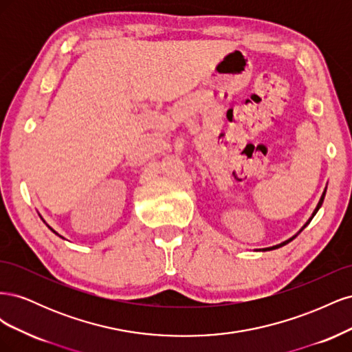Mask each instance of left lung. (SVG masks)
<instances>
[{
	"instance_id": "obj_1",
	"label": "left lung",
	"mask_w": 352,
	"mask_h": 352,
	"mask_svg": "<svg viewBox=\"0 0 352 352\" xmlns=\"http://www.w3.org/2000/svg\"><path fill=\"white\" fill-rule=\"evenodd\" d=\"M326 189H327V186L324 188V190H323V194H322V197H320V201H318V204H317V207L314 208V211H313V214H311V217L310 219H308L307 221H305V225L300 229V232H298L296 233V235H294L292 238H289V239H287V241H285V242H282V243H279V245H274V247H269V248H263V250H257V251H272V250H276V248H280V247H283V245H286V243H289L292 239H295L298 235H300V233L308 226V223H310L311 220H313V217L316 216V212L318 211V210H320V207H322V204H323V201H324V197H326Z\"/></svg>"
}]
</instances>
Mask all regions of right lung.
Wrapping results in <instances>:
<instances>
[{
    "mask_svg": "<svg viewBox=\"0 0 352 352\" xmlns=\"http://www.w3.org/2000/svg\"><path fill=\"white\" fill-rule=\"evenodd\" d=\"M41 219H42V217H41ZM47 226H48V229H50V230H52V232H54V233H56V235H57V236H60V238H63V236H61V235H58V233H57V232H56V230H54V229H52V228H51V226H50V225H47ZM63 239H65V238H63Z\"/></svg>",
    "mask_w": 352,
    "mask_h": 352,
    "instance_id": "1",
    "label": "right lung"
}]
</instances>
